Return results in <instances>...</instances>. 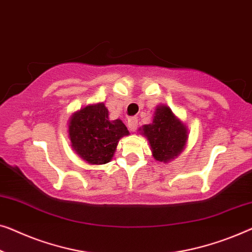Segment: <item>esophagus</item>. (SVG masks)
<instances>
[{"label":"esophagus","mask_w":252,"mask_h":252,"mask_svg":"<svg viewBox=\"0 0 252 252\" xmlns=\"http://www.w3.org/2000/svg\"><path fill=\"white\" fill-rule=\"evenodd\" d=\"M128 128L130 132H135L136 130V127H137V118L136 117H130L128 119Z\"/></svg>","instance_id":"obj_1"}]
</instances>
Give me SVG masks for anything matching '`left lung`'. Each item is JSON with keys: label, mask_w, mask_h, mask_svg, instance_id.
<instances>
[{"label": "left lung", "mask_w": 252, "mask_h": 252, "mask_svg": "<svg viewBox=\"0 0 252 252\" xmlns=\"http://www.w3.org/2000/svg\"><path fill=\"white\" fill-rule=\"evenodd\" d=\"M155 115L152 124L142 127V134L149 140L155 159L167 162L183 150L188 140L187 127L166 105H159Z\"/></svg>", "instance_id": "left-lung-1"}]
</instances>
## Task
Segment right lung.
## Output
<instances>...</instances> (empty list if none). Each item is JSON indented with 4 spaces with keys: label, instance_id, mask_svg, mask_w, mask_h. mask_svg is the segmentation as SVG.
<instances>
[{
    "label": "right lung",
    "instance_id": "add662e5",
    "mask_svg": "<svg viewBox=\"0 0 252 252\" xmlns=\"http://www.w3.org/2000/svg\"><path fill=\"white\" fill-rule=\"evenodd\" d=\"M128 134L122 120L109 119V111L103 103L87 105L76 112L69 123L71 147L93 165L110 161L120 137Z\"/></svg>",
    "mask_w": 252,
    "mask_h": 252
}]
</instances>
